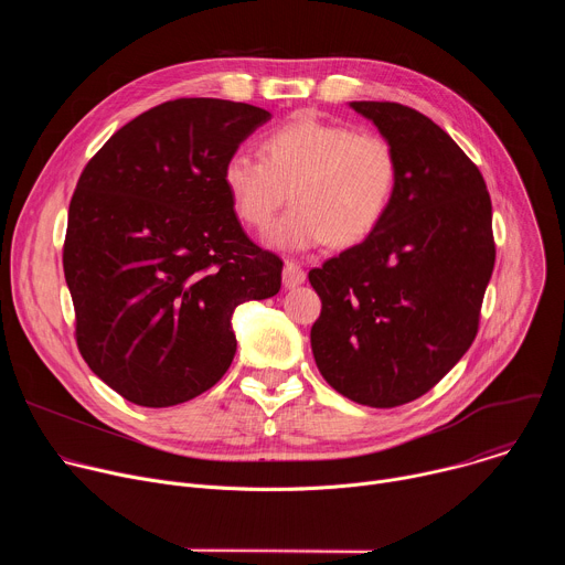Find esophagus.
Returning a JSON list of instances; mask_svg holds the SVG:
<instances>
[{
	"instance_id": "1",
	"label": "esophagus",
	"mask_w": 565,
	"mask_h": 565,
	"mask_svg": "<svg viewBox=\"0 0 565 565\" xmlns=\"http://www.w3.org/2000/svg\"><path fill=\"white\" fill-rule=\"evenodd\" d=\"M306 281V270L297 262H286L284 266V286L286 288H297Z\"/></svg>"
}]
</instances>
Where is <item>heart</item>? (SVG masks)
<instances>
[{"mask_svg":"<svg viewBox=\"0 0 565 565\" xmlns=\"http://www.w3.org/2000/svg\"><path fill=\"white\" fill-rule=\"evenodd\" d=\"M259 151L262 158L232 153L221 179L236 216L253 230L268 227L286 196L295 203L268 232L277 248L362 244L393 205L399 160L380 134L297 114L266 134Z\"/></svg>","mask_w":565,"mask_h":565,"instance_id":"obj_1","label":"heart"}]
</instances>
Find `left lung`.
I'll return each mask as SVG.
<instances>
[{"mask_svg":"<svg viewBox=\"0 0 565 565\" xmlns=\"http://www.w3.org/2000/svg\"><path fill=\"white\" fill-rule=\"evenodd\" d=\"M351 107L393 145L399 181L382 225L308 273L321 299L310 347L338 393L391 409L434 388L478 333L497 262L492 201L469 156L425 114Z\"/></svg>","mask_w":565,"mask_h":565,"instance_id":"1","label":"left lung"}]
</instances>
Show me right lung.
Returning <instances> with one entry per match:
<instances>
[{
    "label": "right lung",
    "instance_id": "obj_1",
    "mask_svg": "<svg viewBox=\"0 0 565 565\" xmlns=\"http://www.w3.org/2000/svg\"><path fill=\"white\" fill-rule=\"evenodd\" d=\"M266 109L179 98L120 127L85 166L62 248L75 342L125 399L163 409L230 369L232 312L279 292L284 262L241 227L225 160Z\"/></svg>",
    "mask_w": 565,
    "mask_h": 565
}]
</instances>
